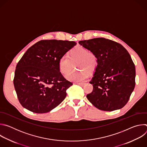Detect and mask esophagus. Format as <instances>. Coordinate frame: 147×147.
<instances>
[{
    "label": "esophagus",
    "mask_w": 147,
    "mask_h": 147,
    "mask_svg": "<svg viewBox=\"0 0 147 147\" xmlns=\"http://www.w3.org/2000/svg\"><path fill=\"white\" fill-rule=\"evenodd\" d=\"M77 84L78 85L81 86H82L84 84V82H77Z\"/></svg>",
    "instance_id": "34e87169"
}]
</instances>
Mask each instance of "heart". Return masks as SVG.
<instances>
[{"label": "heart", "mask_w": 147, "mask_h": 147, "mask_svg": "<svg viewBox=\"0 0 147 147\" xmlns=\"http://www.w3.org/2000/svg\"><path fill=\"white\" fill-rule=\"evenodd\" d=\"M77 63L76 67L80 69L73 71L66 76V78L71 81L78 82L86 80L88 74L95 71L98 65V59L96 54L83 47L77 46L71 49L69 57L63 55L59 60L58 66L60 72L66 74L72 68V64Z\"/></svg>", "instance_id": "b5f03b06"}]
</instances>
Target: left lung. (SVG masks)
Wrapping results in <instances>:
<instances>
[{"mask_svg":"<svg viewBox=\"0 0 147 147\" xmlns=\"http://www.w3.org/2000/svg\"><path fill=\"white\" fill-rule=\"evenodd\" d=\"M94 52L98 65L90 83L93 91L87 95L88 100L96 108L113 111L124 107L133 91L136 68L131 57L121 44L105 38L78 42Z\"/></svg>","mask_w":147,"mask_h":147,"instance_id":"1","label":"left lung"}]
</instances>
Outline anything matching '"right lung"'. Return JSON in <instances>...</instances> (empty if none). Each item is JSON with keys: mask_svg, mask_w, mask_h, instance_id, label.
I'll return each instance as SVG.
<instances>
[{"mask_svg": "<svg viewBox=\"0 0 147 147\" xmlns=\"http://www.w3.org/2000/svg\"><path fill=\"white\" fill-rule=\"evenodd\" d=\"M76 45L74 41L42 40L31 47L16 66L13 83L22 105L47 113L65 99L73 85L59 70V59Z\"/></svg>", "mask_w": 147, "mask_h": 147, "instance_id": "add662e5", "label": "right lung"}]
</instances>
